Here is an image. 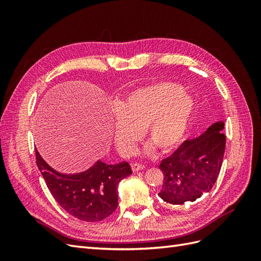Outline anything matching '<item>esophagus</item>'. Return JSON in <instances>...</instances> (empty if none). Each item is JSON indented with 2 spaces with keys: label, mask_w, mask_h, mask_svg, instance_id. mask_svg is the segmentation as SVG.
<instances>
[{
  "label": "esophagus",
  "mask_w": 261,
  "mask_h": 261,
  "mask_svg": "<svg viewBox=\"0 0 261 261\" xmlns=\"http://www.w3.org/2000/svg\"><path fill=\"white\" fill-rule=\"evenodd\" d=\"M144 169V165L143 164H139V163H134L132 164V170L133 172H138L140 170Z\"/></svg>",
  "instance_id": "esophagus-1"
}]
</instances>
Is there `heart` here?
Returning <instances> with one entry per match:
<instances>
[{
  "mask_svg": "<svg viewBox=\"0 0 261 261\" xmlns=\"http://www.w3.org/2000/svg\"><path fill=\"white\" fill-rule=\"evenodd\" d=\"M113 124V140L124 156L134 154L140 132L161 150L172 149L183 138L194 110V100L172 83H158L129 93L120 105ZM150 150V149H148Z\"/></svg>",
  "mask_w": 261,
  "mask_h": 261,
  "instance_id": "1",
  "label": "heart"
}]
</instances>
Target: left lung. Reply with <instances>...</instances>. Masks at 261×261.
Instances as JSON below:
<instances>
[{
  "label": "left lung",
  "mask_w": 261,
  "mask_h": 261,
  "mask_svg": "<svg viewBox=\"0 0 261 261\" xmlns=\"http://www.w3.org/2000/svg\"><path fill=\"white\" fill-rule=\"evenodd\" d=\"M224 123L217 122L199 137L185 140L159 168L164 178L160 198L170 204L195 201L209 193L219 176L225 150Z\"/></svg>",
  "instance_id": "left-lung-1"
}]
</instances>
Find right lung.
Masks as SVG:
<instances>
[{"label": "right lung", "mask_w": 261, "mask_h": 261, "mask_svg": "<svg viewBox=\"0 0 261 261\" xmlns=\"http://www.w3.org/2000/svg\"><path fill=\"white\" fill-rule=\"evenodd\" d=\"M35 150L38 169L50 193L70 216L87 222H97L115 211L118 183L133 173L128 162L107 164L99 160L85 172L63 174L52 169Z\"/></svg>", "instance_id": "1"}]
</instances>
